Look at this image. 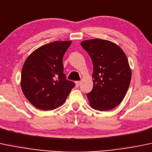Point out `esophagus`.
<instances>
[{
	"label": "esophagus",
	"instance_id": "obj_1",
	"mask_svg": "<svg viewBox=\"0 0 152 152\" xmlns=\"http://www.w3.org/2000/svg\"><path fill=\"white\" fill-rule=\"evenodd\" d=\"M75 85H76L77 88H78V87L80 86V81H76L75 82Z\"/></svg>",
	"mask_w": 152,
	"mask_h": 152
}]
</instances>
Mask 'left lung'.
<instances>
[{"mask_svg": "<svg viewBox=\"0 0 152 152\" xmlns=\"http://www.w3.org/2000/svg\"><path fill=\"white\" fill-rule=\"evenodd\" d=\"M93 64V88L87 94L90 106L104 111L118 106L124 98L131 79L129 61L113 42L95 39L82 42Z\"/></svg>", "mask_w": 152, "mask_h": 152, "instance_id": "left-lung-1", "label": "left lung"}]
</instances>
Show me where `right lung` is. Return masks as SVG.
I'll return each instance as SVG.
<instances>
[{
	"label": "right lung",
	"instance_id": "right-lung-1",
	"mask_svg": "<svg viewBox=\"0 0 152 152\" xmlns=\"http://www.w3.org/2000/svg\"><path fill=\"white\" fill-rule=\"evenodd\" d=\"M71 43L56 41L45 44L26 59L21 71V89L37 108L51 110L59 108L75 85L63 73L62 58Z\"/></svg>",
	"mask_w": 152,
	"mask_h": 152
}]
</instances>
